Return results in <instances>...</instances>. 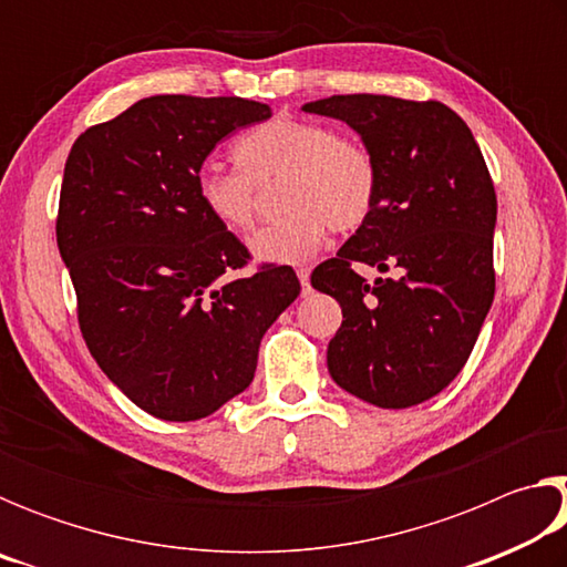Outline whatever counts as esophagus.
Instances as JSON below:
<instances>
[{"label": "esophagus", "mask_w": 567, "mask_h": 567, "mask_svg": "<svg viewBox=\"0 0 567 567\" xmlns=\"http://www.w3.org/2000/svg\"><path fill=\"white\" fill-rule=\"evenodd\" d=\"M297 277H300L302 292H305V295L310 292V270H307V267H300V270H297Z\"/></svg>", "instance_id": "obj_1"}]
</instances>
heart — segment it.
<instances>
[{
	"label": "heart",
	"mask_w": 567,
	"mask_h": 567,
	"mask_svg": "<svg viewBox=\"0 0 567 567\" xmlns=\"http://www.w3.org/2000/svg\"><path fill=\"white\" fill-rule=\"evenodd\" d=\"M239 167L203 165L195 189L205 213L227 233L255 225L257 187L275 185L285 215L249 237L260 262L300 265L318 252L328 225L352 233L370 217L378 197V167L370 152L352 140L334 137L322 124L277 117L237 142Z\"/></svg>",
	"instance_id": "obj_1"
}]
</instances>
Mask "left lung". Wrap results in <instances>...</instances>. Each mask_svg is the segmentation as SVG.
Masks as SVG:
<instances>
[{
    "mask_svg": "<svg viewBox=\"0 0 567 567\" xmlns=\"http://www.w3.org/2000/svg\"><path fill=\"white\" fill-rule=\"evenodd\" d=\"M302 112L350 124L378 167L370 217L310 277L342 307L328 370L370 405H420L457 378L493 305L497 199L483 152L443 102L332 94ZM358 261L399 277L368 284Z\"/></svg>",
    "mask_w": 567,
    "mask_h": 567,
    "instance_id": "8db88e82",
    "label": "left lung"
}]
</instances>
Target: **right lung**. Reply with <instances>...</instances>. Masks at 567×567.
I'll return each mask as SVG.
<instances>
[{"label": "right lung", "mask_w": 567, "mask_h": 567, "mask_svg": "<svg viewBox=\"0 0 567 567\" xmlns=\"http://www.w3.org/2000/svg\"><path fill=\"white\" fill-rule=\"evenodd\" d=\"M267 117L255 100L157 94L80 134L66 157L56 247L82 338L159 420L207 417L247 390L262 334L300 295L287 265L229 277L249 252L195 189L217 142Z\"/></svg>", "instance_id": "1"}]
</instances>
